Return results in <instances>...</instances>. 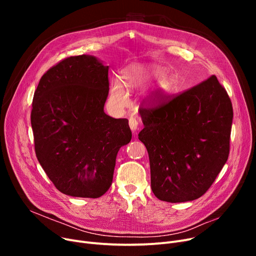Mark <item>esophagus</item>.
<instances>
[{
    "label": "esophagus",
    "instance_id": "34e87169",
    "mask_svg": "<svg viewBox=\"0 0 256 256\" xmlns=\"http://www.w3.org/2000/svg\"><path fill=\"white\" fill-rule=\"evenodd\" d=\"M128 124H130V128L132 132H136L138 128V120L135 117H130L128 120Z\"/></svg>",
    "mask_w": 256,
    "mask_h": 256
}]
</instances>
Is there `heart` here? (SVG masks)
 <instances>
[{"mask_svg":"<svg viewBox=\"0 0 256 256\" xmlns=\"http://www.w3.org/2000/svg\"><path fill=\"white\" fill-rule=\"evenodd\" d=\"M165 76V70L162 68H152V70H142L138 66H130L121 72V80L126 88L132 87L134 84L137 83L140 80H154L162 78ZM160 88L164 92L169 93L174 88V83L172 78L164 76L160 80ZM111 100L114 104L118 106H126L128 102L126 94L119 83L115 82L111 87Z\"/></svg>","mask_w":256,"mask_h":256,"instance_id":"heart-1","label":"heart"}]
</instances>
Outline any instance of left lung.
Segmentation results:
<instances>
[{"label": "left lung", "instance_id": "obj_1", "mask_svg": "<svg viewBox=\"0 0 256 256\" xmlns=\"http://www.w3.org/2000/svg\"><path fill=\"white\" fill-rule=\"evenodd\" d=\"M139 112L156 197L176 204L202 196L230 154L232 104L217 76L173 98L158 90Z\"/></svg>", "mask_w": 256, "mask_h": 256}]
</instances>
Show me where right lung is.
<instances>
[{"mask_svg":"<svg viewBox=\"0 0 256 256\" xmlns=\"http://www.w3.org/2000/svg\"><path fill=\"white\" fill-rule=\"evenodd\" d=\"M109 66L96 57L65 58L35 90L31 124L38 162L65 195L98 198L112 184L116 156L130 143L128 120L104 111Z\"/></svg>","mask_w":256,"mask_h":256,"instance_id":"1","label":"right lung"}]
</instances>
